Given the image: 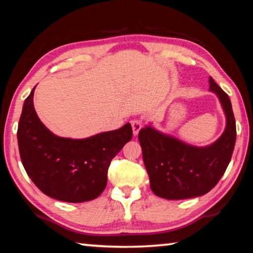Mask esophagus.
<instances>
[{"label": "esophagus", "mask_w": 253, "mask_h": 253, "mask_svg": "<svg viewBox=\"0 0 253 253\" xmlns=\"http://www.w3.org/2000/svg\"><path fill=\"white\" fill-rule=\"evenodd\" d=\"M131 127H132V132L136 136L138 134V131L140 130V128L143 127V123L139 119H135V121H131Z\"/></svg>", "instance_id": "1"}]
</instances>
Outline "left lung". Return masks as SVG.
<instances>
[{
  "instance_id": "left-lung-1",
  "label": "left lung",
  "mask_w": 253,
  "mask_h": 253,
  "mask_svg": "<svg viewBox=\"0 0 253 253\" xmlns=\"http://www.w3.org/2000/svg\"><path fill=\"white\" fill-rule=\"evenodd\" d=\"M210 90L216 93L224 110L226 126L216 142L196 147L146 126L138 139L154 194L183 200L207 194L223 176L232 157L237 128L230 98L210 77Z\"/></svg>"
}]
</instances>
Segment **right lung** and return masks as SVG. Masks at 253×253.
Wrapping results in <instances>:
<instances>
[{"label": "right lung", "mask_w": 253, "mask_h": 253, "mask_svg": "<svg viewBox=\"0 0 253 253\" xmlns=\"http://www.w3.org/2000/svg\"><path fill=\"white\" fill-rule=\"evenodd\" d=\"M34 89L24 100L18 127L25 172L42 193L52 199L81 203L98 198L107 185L111 160L131 139L130 124L84 139L55 136L38 117Z\"/></svg>", "instance_id": "obj_1"}]
</instances>
